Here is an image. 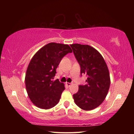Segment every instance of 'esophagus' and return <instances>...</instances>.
Returning <instances> with one entry per match:
<instances>
[{"label": "esophagus", "mask_w": 134, "mask_h": 134, "mask_svg": "<svg viewBox=\"0 0 134 134\" xmlns=\"http://www.w3.org/2000/svg\"><path fill=\"white\" fill-rule=\"evenodd\" d=\"M66 85H67V86H71V83H69V82H67V83H66Z\"/></svg>", "instance_id": "34e87169"}]
</instances>
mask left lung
<instances>
[{"mask_svg": "<svg viewBox=\"0 0 134 134\" xmlns=\"http://www.w3.org/2000/svg\"><path fill=\"white\" fill-rule=\"evenodd\" d=\"M81 67V75L86 74V85H79L73 95L76 105L85 110L98 107L104 101L110 86L107 65L98 51L88 45H70Z\"/></svg>", "mask_w": 134, "mask_h": 134, "instance_id": "left-lung-1", "label": "left lung"}]
</instances>
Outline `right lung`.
<instances>
[{"label":"right lung","mask_w":134,"mask_h":134,"mask_svg":"<svg viewBox=\"0 0 134 134\" xmlns=\"http://www.w3.org/2000/svg\"><path fill=\"white\" fill-rule=\"evenodd\" d=\"M71 52L69 45L51 42L33 56L27 69L25 85L29 98L36 107L48 109L59 102L64 85L52 79L62 58Z\"/></svg>","instance_id":"right-lung-1"}]
</instances>
